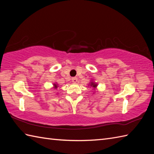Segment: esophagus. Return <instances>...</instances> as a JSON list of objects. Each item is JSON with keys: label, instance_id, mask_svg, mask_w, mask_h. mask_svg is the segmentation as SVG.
<instances>
[{"label": "esophagus", "instance_id": "34e87169", "mask_svg": "<svg viewBox=\"0 0 154 154\" xmlns=\"http://www.w3.org/2000/svg\"><path fill=\"white\" fill-rule=\"evenodd\" d=\"M71 80H72V82H73V83H76L77 81V77H72Z\"/></svg>", "mask_w": 154, "mask_h": 154}]
</instances>
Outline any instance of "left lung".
<instances>
[{"label": "left lung", "mask_w": 154, "mask_h": 154, "mask_svg": "<svg viewBox=\"0 0 154 154\" xmlns=\"http://www.w3.org/2000/svg\"><path fill=\"white\" fill-rule=\"evenodd\" d=\"M90 86L93 87L94 89H95V88L97 87V84L96 83L93 82V81H92V82H91V83H90Z\"/></svg>", "instance_id": "obj_1"}]
</instances>
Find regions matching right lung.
I'll list each match as a JSON object with an SVG mask.
<instances>
[{
	"label": "right lung",
	"mask_w": 154,
	"mask_h": 154,
	"mask_svg": "<svg viewBox=\"0 0 154 154\" xmlns=\"http://www.w3.org/2000/svg\"><path fill=\"white\" fill-rule=\"evenodd\" d=\"M57 87H58L57 84H55V83H54V89H57Z\"/></svg>",
	"instance_id": "right-lung-1"
}]
</instances>
